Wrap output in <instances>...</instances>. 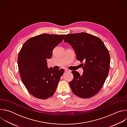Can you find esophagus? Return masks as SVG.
<instances>
[{
    "mask_svg": "<svg viewBox=\"0 0 127 127\" xmlns=\"http://www.w3.org/2000/svg\"><path fill=\"white\" fill-rule=\"evenodd\" d=\"M65 72H70L71 70H70L69 69H65Z\"/></svg>",
    "mask_w": 127,
    "mask_h": 127,
    "instance_id": "34e87169",
    "label": "esophagus"
}]
</instances>
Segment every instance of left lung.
Here are the masks:
<instances>
[{
	"mask_svg": "<svg viewBox=\"0 0 127 127\" xmlns=\"http://www.w3.org/2000/svg\"><path fill=\"white\" fill-rule=\"evenodd\" d=\"M64 42L69 44L76 53V59L82 64L83 72L72 71L73 79L69 82L73 94L83 98L97 94L102 87L109 72L110 56L103 42L86 32L68 34Z\"/></svg>",
	"mask_w": 127,
	"mask_h": 127,
	"instance_id": "left-lung-1",
	"label": "left lung"
}]
</instances>
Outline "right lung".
Instances as JSON below:
<instances>
[{"instance_id": "add662e5", "label": "right lung", "mask_w": 127, "mask_h": 127, "mask_svg": "<svg viewBox=\"0 0 127 127\" xmlns=\"http://www.w3.org/2000/svg\"><path fill=\"white\" fill-rule=\"evenodd\" d=\"M65 35L43 33L35 36L24 44L19 53L17 63L22 82L35 97L45 99L56 91L64 70L49 69L47 60L51 58L53 49Z\"/></svg>"}]
</instances>
